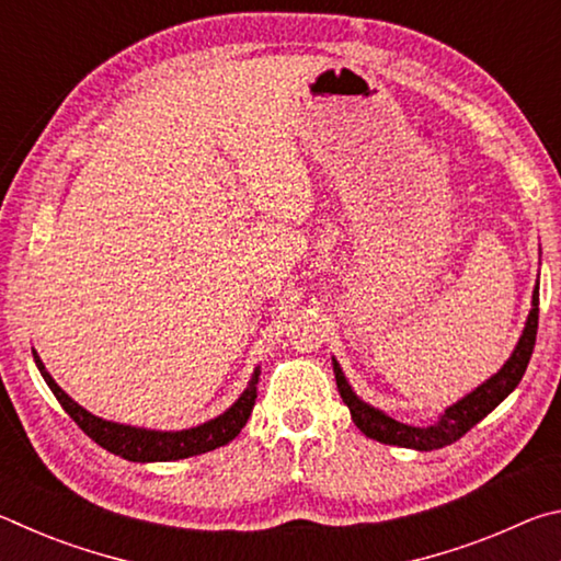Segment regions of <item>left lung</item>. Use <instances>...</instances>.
Here are the masks:
<instances>
[{
  "instance_id": "1",
  "label": "left lung",
  "mask_w": 561,
  "mask_h": 561,
  "mask_svg": "<svg viewBox=\"0 0 561 561\" xmlns=\"http://www.w3.org/2000/svg\"><path fill=\"white\" fill-rule=\"evenodd\" d=\"M537 324H539V287L535 289V294H531V311L527 317V327L522 331L517 348L512 351L507 364L502 366L495 376L488 378L480 388H474L470 396H465L462 401L450 405L448 411L440 415V421L435 425H428V428H413V425L398 423L386 413L376 411V408L366 405L360 398L354 396V391H351V386L346 383L344 374H341V368L334 360L339 393L348 405L356 428L364 433L366 438H374L386 445H398V448H413V450L445 448V445L460 440L474 423H480L482 417H485L490 411H495V408L505 401L512 391H515V386L522 381V376L527 371L531 351H535Z\"/></svg>"
}]
</instances>
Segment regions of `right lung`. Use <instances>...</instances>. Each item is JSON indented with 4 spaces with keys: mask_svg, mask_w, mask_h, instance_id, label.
I'll return each mask as SVG.
<instances>
[{
    "mask_svg": "<svg viewBox=\"0 0 561 561\" xmlns=\"http://www.w3.org/2000/svg\"><path fill=\"white\" fill-rule=\"evenodd\" d=\"M34 360L36 366H39L44 381L49 383L51 393L56 396V401H59L64 411L71 415V421L79 425L91 440H96L101 448H106L108 453L121 455V458L133 460V462L183 460V458H193V455L220 448V445H227L244 428L247 417H250L254 408V398H257V381H260V368H254L252 381L247 386V391L240 396V401H237L230 411H225L220 417H215V421L203 423L190 431L158 433V431L130 428V425L103 421V417H96L89 411H83L79 403L71 401V398L56 386L49 371L44 368L42 358L36 356V351H34Z\"/></svg>",
    "mask_w": 561,
    "mask_h": 561,
    "instance_id": "add662e5",
    "label": "right lung"
}]
</instances>
